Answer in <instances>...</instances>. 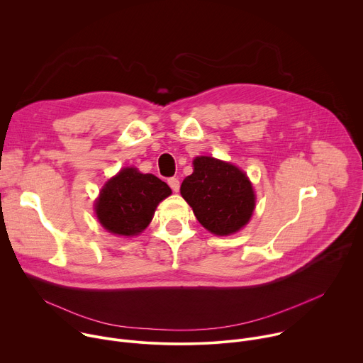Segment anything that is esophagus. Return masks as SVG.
Returning a JSON list of instances; mask_svg holds the SVG:
<instances>
[{
  "label": "esophagus",
  "instance_id": "34e87169",
  "mask_svg": "<svg viewBox=\"0 0 363 363\" xmlns=\"http://www.w3.org/2000/svg\"><path fill=\"white\" fill-rule=\"evenodd\" d=\"M168 185L172 188L174 192L179 191V181H178V178H169L168 179Z\"/></svg>",
  "mask_w": 363,
  "mask_h": 363
}]
</instances>
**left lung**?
Returning a JSON list of instances; mask_svg holds the SVG:
<instances>
[{
	"label": "left lung",
	"instance_id": "1",
	"mask_svg": "<svg viewBox=\"0 0 363 363\" xmlns=\"http://www.w3.org/2000/svg\"><path fill=\"white\" fill-rule=\"evenodd\" d=\"M199 224L216 235H230L248 224L255 195L248 177L235 165L196 157L194 172L181 185Z\"/></svg>",
	"mask_w": 363,
	"mask_h": 363
}]
</instances>
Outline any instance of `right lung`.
Instances as JSON below:
<instances>
[{
	"label": "right lung",
	"instance_id": "right-lung-1",
	"mask_svg": "<svg viewBox=\"0 0 363 363\" xmlns=\"http://www.w3.org/2000/svg\"><path fill=\"white\" fill-rule=\"evenodd\" d=\"M171 194V188L155 175L123 168L101 188L94 211L109 233L133 237L149 225L158 203Z\"/></svg>",
	"mask_w": 363,
	"mask_h": 363
}]
</instances>
